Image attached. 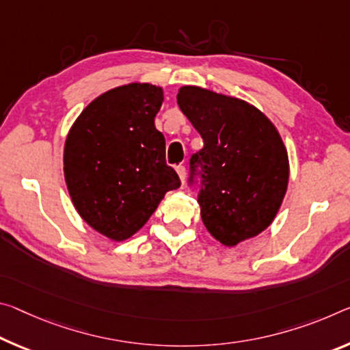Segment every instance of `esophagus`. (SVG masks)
Segmentation results:
<instances>
[{
    "instance_id": "34e87169",
    "label": "esophagus",
    "mask_w": 350,
    "mask_h": 350,
    "mask_svg": "<svg viewBox=\"0 0 350 350\" xmlns=\"http://www.w3.org/2000/svg\"><path fill=\"white\" fill-rule=\"evenodd\" d=\"M176 171H177V174H179V177H180L182 184H184L185 177H187V168H185L184 165H177V166H176Z\"/></svg>"
}]
</instances>
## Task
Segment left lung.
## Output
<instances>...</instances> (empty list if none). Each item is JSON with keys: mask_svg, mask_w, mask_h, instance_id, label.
<instances>
[{"mask_svg": "<svg viewBox=\"0 0 350 350\" xmlns=\"http://www.w3.org/2000/svg\"><path fill=\"white\" fill-rule=\"evenodd\" d=\"M177 104L201 134L188 185L199 184L204 226L226 246L273 223L284 201L290 166L284 142L266 116L241 99L182 87Z\"/></svg>", "mask_w": 350, "mask_h": 350, "instance_id": "obj_1", "label": "left lung"}]
</instances>
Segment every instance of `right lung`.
Here are the masks:
<instances>
[{"mask_svg":"<svg viewBox=\"0 0 350 350\" xmlns=\"http://www.w3.org/2000/svg\"><path fill=\"white\" fill-rule=\"evenodd\" d=\"M162 101L160 87H116L88 104L66 137L64 171L71 201L82 219L110 240L134 235L165 193L180 187L154 124Z\"/></svg>","mask_w":350,"mask_h":350,"instance_id":"1","label":"right lung"}]
</instances>
